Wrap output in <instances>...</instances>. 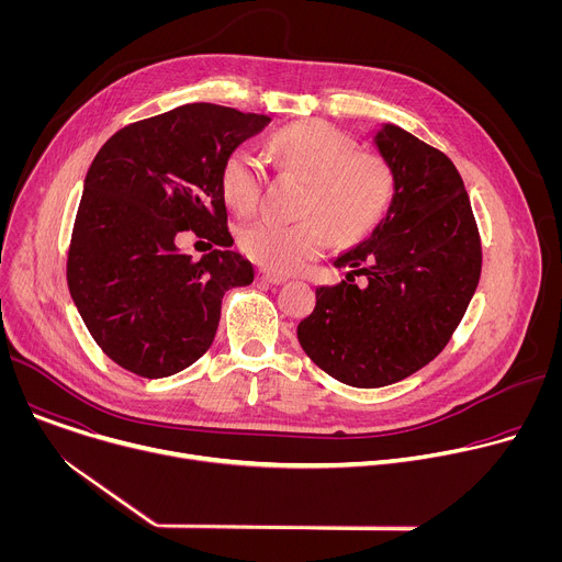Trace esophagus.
Instances as JSON below:
<instances>
[{
  "label": "esophagus",
  "instance_id": "34e87169",
  "mask_svg": "<svg viewBox=\"0 0 562 562\" xmlns=\"http://www.w3.org/2000/svg\"><path fill=\"white\" fill-rule=\"evenodd\" d=\"M258 282H265V284H282L286 282L284 276H278V273H271V271H258Z\"/></svg>",
  "mask_w": 562,
  "mask_h": 562
}]
</instances>
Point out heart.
<instances>
[{"instance_id": "obj_1", "label": "heart", "mask_w": 562, "mask_h": 562, "mask_svg": "<svg viewBox=\"0 0 562 562\" xmlns=\"http://www.w3.org/2000/svg\"><path fill=\"white\" fill-rule=\"evenodd\" d=\"M267 148L282 169L306 180L302 209L313 215L300 222L258 220L239 228L237 247L256 265L278 273L297 271L329 249L334 233L342 243H356L386 215L393 195L391 169L382 157L360 153L336 126L319 120L293 122L278 128ZM262 182V165L247 146L224 157L220 189L233 211L251 213Z\"/></svg>"}]
</instances>
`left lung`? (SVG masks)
<instances>
[{
  "mask_svg": "<svg viewBox=\"0 0 562 562\" xmlns=\"http://www.w3.org/2000/svg\"><path fill=\"white\" fill-rule=\"evenodd\" d=\"M373 144L393 176L386 215L334 260L347 280L315 289L297 325L304 353L331 378L386 386L429 364L473 297L483 249L462 178L451 159L395 124ZM366 284L356 285L355 276Z\"/></svg>",
  "mask_w": 562,
  "mask_h": 562,
  "instance_id": "1",
  "label": "left lung"
}]
</instances>
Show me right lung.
Instances as JSON below:
<instances>
[{
  "mask_svg": "<svg viewBox=\"0 0 562 562\" xmlns=\"http://www.w3.org/2000/svg\"><path fill=\"white\" fill-rule=\"evenodd\" d=\"M271 117L184 104L120 128L95 155L79 202L66 280L100 349L142 378H167L206 353L222 297L254 282L239 254L200 260L178 239L193 231L231 247L220 189L224 157Z\"/></svg>",
  "mask_w": 562,
  "mask_h": 562,
  "instance_id": "obj_1",
  "label": "right lung"
}]
</instances>
